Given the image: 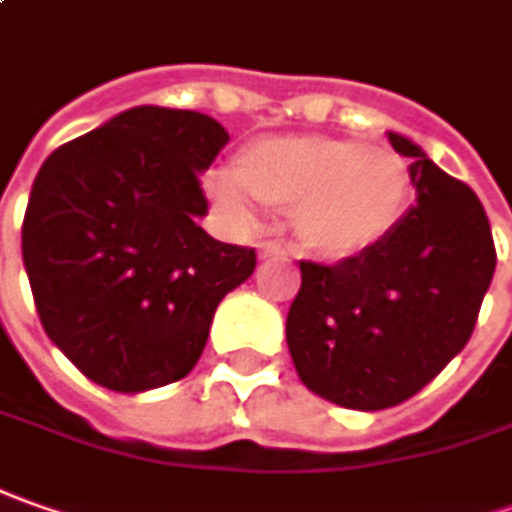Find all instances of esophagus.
<instances>
[{
  "mask_svg": "<svg viewBox=\"0 0 512 512\" xmlns=\"http://www.w3.org/2000/svg\"><path fill=\"white\" fill-rule=\"evenodd\" d=\"M257 255H260V260H266V257L283 255V249H280V243H274V240H263V243H257Z\"/></svg>",
  "mask_w": 512,
  "mask_h": 512,
  "instance_id": "1",
  "label": "esophagus"
}]
</instances>
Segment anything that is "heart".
<instances>
[{
  "instance_id": "obj_1",
  "label": "heart",
  "mask_w": 512,
  "mask_h": 512,
  "mask_svg": "<svg viewBox=\"0 0 512 512\" xmlns=\"http://www.w3.org/2000/svg\"><path fill=\"white\" fill-rule=\"evenodd\" d=\"M232 223H252V201L291 209L297 243L345 260L388 238L414 195V172L399 152L337 135H266L235 155V167L206 181Z\"/></svg>"
}]
</instances>
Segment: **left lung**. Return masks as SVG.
Instances as JSON below:
<instances>
[{
  "label": "left lung",
  "mask_w": 512,
  "mask_h": 512,
  "mask_svg": "<svg viewBox=\"0 0 512 512\" xmlns=\"http://www.w3.org/2000/svg\"><path fill=\"white\" fill-rule=\"evenodd\" d=\"M416 203L374 249L337 266L300 263L286 320L297 377L351 411H382L422 391L470 340L496 246L476 192L433 164L411 138Z\"/></svg>",
  "instance_id": "obj_1"
}]
</instances>
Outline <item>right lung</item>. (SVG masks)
I'll list each match as a JSON object with an SVG mask.
<instances>
[{"mask_svg":"<svg viewBox=\"0 0 512 512\" xmlns=\"http://www.w3.org/2000/svg\"><path fill=\"white\" fill-rule=\"evenodd\" d=\"M229 133L209 115L133 107L47 158L22 257L47 337L87 379L144 394L201 360L215 309L255 249L206 235L198 175Z\"/></svg>","mask_w":512,"mask_h":512,"instance_id":"1","label":"right lung"}]
</instances>
